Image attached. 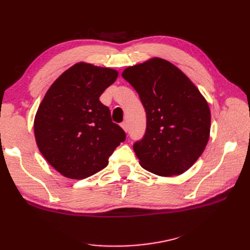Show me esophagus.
I'll return each instance as SVG.
<instances>
[{"label": "esophagus", "instance_id": "1", "mask_svg": "<svg viewBox=\"0 0 250 250\" xmlns=\"http://www.w3.org/2000/svg\"><path fill=\"white\" fill-rule=\"evenodd\" d=\"M121 127H122L125 131H128V124H127V122H122V123H121Z\"/></svg>", "mask_w": 250, "mask_h": 250}]
</instances>
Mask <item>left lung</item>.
Listing matches in <instances>:
<instances>
[{
  "instance_id": "obj_1",
  "label": "left lung",
  "mask_w": 250,
  "mask_h": 250,
  "mask_svg": "<svg viewBox=\"0 0 250 250\" xmlns=\"http://www.w3.org/2000/svg\"><path fill=\"white\" fill-rule=\"evenodd\" d=\"M122 77L137 90L147 126L133 150L144 169L160 176L183 174L198 160L210 129L208 104L192 81L162 58L127 67Z\"/></svg>"
}]
</instances>
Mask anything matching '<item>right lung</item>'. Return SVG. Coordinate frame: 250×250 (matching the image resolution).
<instances>
[{
  "label": "right lung",
  "instance_id": "1",
  "mask_svg": "<svg viewBox=\"0 0 250 250\" xmlns=\"http://www.w3.org/2000/svg\"><path fill=\"white\" fill-rule=\"evenodd\" d=\"M116 70L79 62L54 81L37 109L34 134L41 153L63 176L82 179L108 165L126 139L99 97L118 77Z\"/></svg>",
  "mask_w": 250,
  "mask_h": 250
}]
</instances>
